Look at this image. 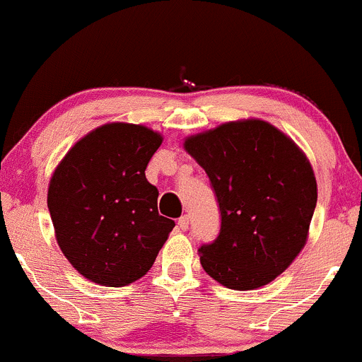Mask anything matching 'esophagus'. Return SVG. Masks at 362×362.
I'll return each mask as SVG.
<instances>
[{
  "mask_svg": "<svg viewBox=\"0 0 362 362\" xmlns=\"http://www.w3.org/2000/svg\"><path fill=\"white\" fill-rule=\"evenodd\" d=\"M188 225H189V219L188 216H181L180 221H177V226H180L181 230H188Z\"/></svg>",
  "mask_w": 362,
  "mask_h": 362,
  "instance_id": "esophagus-1",
  "label": "esophagus"
}]
</instances>
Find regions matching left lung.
<instances>
[{"instance_id": "1", "label": "left lung", "mask_w": 362, "mask_h": 362, "mask_svg": "<svg viewBox=\"0 0 362 362\" xmlns=\"http://www.w3.org/2000/svg\"><path fill=\"white\" fill-rule=\"evenodd\" d=\"M221 212L219 235L199 247L204 270L237 291L262 288L300 255L317 204L303 151L268 122L249 118L185 139Z\"/></svg>"}]
</instances>
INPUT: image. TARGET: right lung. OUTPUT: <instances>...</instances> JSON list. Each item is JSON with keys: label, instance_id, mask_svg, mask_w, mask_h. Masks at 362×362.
Returning <instances> with one entry per match:
<instances>
[{"label": "right lung", "instance_id": "add662e5", "mask_svg": "<svg viewBox=\"0 0 362 362\" xmlns=\"http://www.w3.org/2000/svg\"><path fill=\"white\" fill-rule=\"evenodd\" d=\"M162 139L144 125H100L52 176L47 204L59 247L95 284L122 288L146 275L173 232L144 174Z\"/></svg>", "mask_w": 362, "mask_h": 362}]
</instances>
